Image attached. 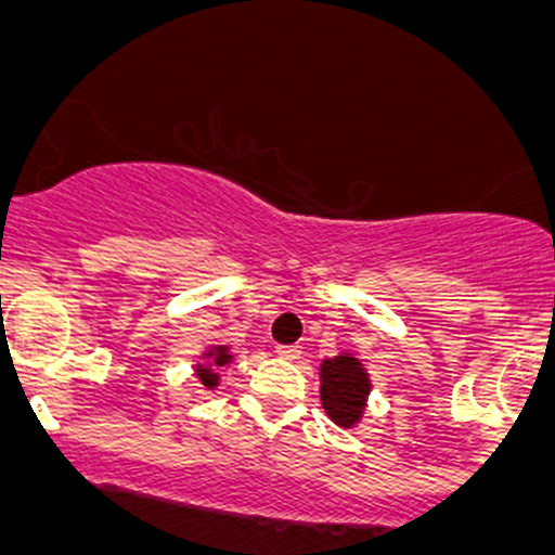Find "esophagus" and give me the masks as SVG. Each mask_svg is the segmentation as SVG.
<instances>
[{"label": "esophagus", "instance_id": "1", "mask_svg": "<svg viewBox=\"0 0 555 555\" xmlns=\"http://www.w3.org/2000/svg\"><path fill=\"white\" fill-rule=\"evenodd\" d=\"M276 354H279V358H282V360H299V354H302V349H299L297 344H279Z\"/></svg>", "mask_w": 555, "mask_h": 555}]
</instances>
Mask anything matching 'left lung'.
Masks as SVG:
<instances>
[{"instance_id":"8db88e82","label":"left lung","mask_w":555,"mask_h":555,"mask_svg":"<svg viewBox=\"0 0 555 555\" xmlns=\"http://www.w3.org/2000/svg\"><path fill=\"white\" fill-rule=\"evenodd\" d=\"M371 378L352 354H336L321 362V404L339 428H354L365 412Z\"/></svg>"}]
</instances>
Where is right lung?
<instances>
[{"instance_id": "add662e5", "label": "right lung", "mask_w": 555, "mask_h": 555, "mask_svg": "<svg viewBox=\"0 0 555 555\" xmlns=\"http://www.w3.org/2000/svg\"><path fill=\"white\" fill-rule=\"evenodd\" d=\"M203 358H208L211 362H206V365H195V375L201 378V384L206 388H216L219 386V373H216V367L229 365V362H232V354H229V347H211Z\"/></svg>"}]
</instances>
